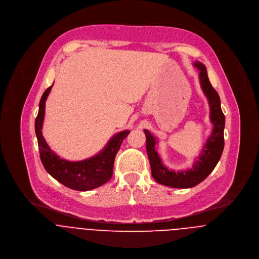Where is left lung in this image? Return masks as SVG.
<instances>
[{"instance_id": "obj_1", "label": "left lung", "mask_w": 259, "mask_h": 259, "mask_svg": "<svg viewBox=\"0 0 259 259\" xmlns=\"http://www.w3.org/2000/svg\"><path fill=\"white\" fill-rule=\"evenodd\" d=\"M194 67L199 70L200 86L208 100L210 109L209 117L213 128L201 150L198 160L194 162L192 168L175 172L165 167L155 149L156 139L148 130L144 131L146 134V148L153 178L160 184L175 188H190L203 181L214 169L224 150L225 115L221 109L220 96L208 80L204 65L195 62Z\"/></svg>"}]
</instances>
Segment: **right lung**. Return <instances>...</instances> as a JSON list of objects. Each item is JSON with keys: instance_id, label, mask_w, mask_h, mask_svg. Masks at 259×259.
Wrapping results in <instances>:
<instances>
[{"instance_id": "right-lung-1", "label": "right lung", "mask_w": 259, "mask_h": 259, "mask_svg": "<svg viewBox=\"0 0 259 259\" xmlns=\"http://www.w3.org/2000/svg\"><path fill=\"white\" fill-rule=\"evenodd\" d=\"M53 85L42 94L39 102L38 114L35 119V134L37 137L41 163L55 179L71 189L87 191L99 187L111 178L116 153L118 152L122 141L131 132L123 131L114 135L99 154L89 159L78 162L61 159L51 150L41 133L46 101Z\"/></svg>"}]
</instances>
